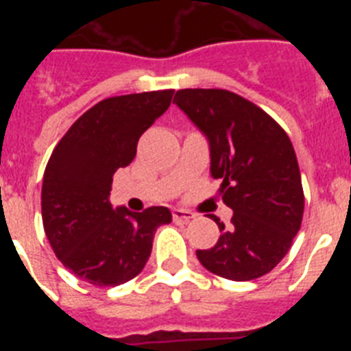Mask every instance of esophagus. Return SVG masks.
<instances>
[{
  "label": "esophagus",
  "mask_w": 351,
  "mask_h": 351,
  "mask_svg": "<svg viewBox=\"0 0 351 351\" xmlns=\"http://www.w3.org/2000/svg\"><path fill=\"white\" fill-rule=\"evenodd\" d=\"M172 216H173V221L184 225V223H190L191 219L195 218V213H191V210L188 209H173Z\"/></svg>",
  "instance_id": "1"
}]
</instances>
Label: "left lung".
<instances>
[{
    "mask_svg": "<svg viewBox=\"0 0 351 351\" xmlns=\"http://www.w3.org/2000/svg\"><path fill=\"white\" fill-rule=\"evenodd\" d=\"M173 104L209 142L210 176L234 210L230 225H218V243L197 250L213 274L250 281L283 260L300 228L304 193L290 138L269 114L226 89H181Z\"/></svg>",
    "mask_w": 351,
    "mask_h": 351,
    "instance_id": "obj_1",
    "label": "left lung"
}]
</instances>
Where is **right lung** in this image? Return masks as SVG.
<instances>
[{
  "label": "right lung",
  "instance_id": "1",
  "mask_svg": "<svg viewBox=\"0 0 351 351\" xmlns=\"http://www.w3.org/2000/svg\"><path fill=\"white\" fill-rule=\"evenodd\" d=\"M172 89L101 100L84 112L52 151L42 184L45 235L64 267L96 287H117L141 274L167 207L114 209L112 176L137 154L142 133L165 112Z\"/></svg>",
  "mask_w": 351,
  "mask_h": 351
}]
</instances>
